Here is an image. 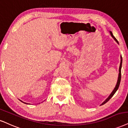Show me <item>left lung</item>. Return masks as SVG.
I'll return each mask as SVG.
<instances>
[{
  "mask_svg": "<svg viewBox=\"0 0 128 128\" xmlns=\"http://www.w3.org/2000/svg\"><path fill=\"white\" fill-rule=\"evenodd\" d=\"M110 34H111L112 37L113 38H114V40L115 41H116V42H117L118 44H119V42H118V40H116V38H115V37H114V36H113V34H112V31H110ZM122 56H121V57H120V64L119 69V76H118V81H117V84H116V86H115V87H114V90H113V91H112V92L111 94H110V96H108V98H107L106 100L104 101V102H102V104H101V105H103V104H104L106 103V102H108V101L111 98L113 97V95H114V94H115V92H116V91H117L118 90V88H119V86L120 82V80H121V68H122Z\"/></svg>",
  "mask_w": 128,
  "mask_h": 128,
  "instance_id": "left-lung-1",
  "label": "left lung"
}]
</instances>
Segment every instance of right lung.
I'll return each mask as SVG.
<instances>
[{"mask_svg":"<svg viewBox=\"0 0 128 128\" xmlns=\"http://www.w3.org/2000/svg\"><path fill=\"white\" fill-rule=\"evenodd\" d=\"M24 102V103H26V102Z\"/></svg>","mask_w":128,"mask_h":128,"instance_id":"right-lung-1","label":"right lung"}]
</instances>
